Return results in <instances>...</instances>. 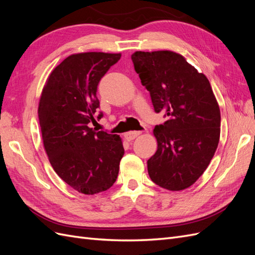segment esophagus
<instances>
[{
	"instance_id": "obj_1",
	"label": "esophagus",
	"mask_w": 255,
	"mask_h": 255,
	"mask_svg": "<svg viewBox=\"0 0 255 255\" xmlns=\"http://www.w3.org/2000/svg\"><path fill=\"white\" fill-rule=\"evenodd\" d=\"M140 134H141V132H139V130H129V132H128L126 134V138L128 140H133V139H135L137 136H139Z\"/></svg>"
}]
</instances>
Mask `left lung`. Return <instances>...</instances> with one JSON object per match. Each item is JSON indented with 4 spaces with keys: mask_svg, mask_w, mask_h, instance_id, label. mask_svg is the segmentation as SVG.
<instances>
[{
    "mask_svg": "<svg viewBox=\"0 0 255 255\" xmlns=\"http://www.w3.org/2000/svg\"><path fill=\"white\" fill-rule=\"evenodd\" d=\"M135 71L154 111L168 120L153 134L157 150L148 160L151 180L168 190L190 187L206 170L220 138V110L203 73L173 51H137Z\"/></svg>",
    "mask_w": 255,
    "mask_h": 255,
    "instance_id": "8db88e82",
    "label": "left lung"
}]
</instances>
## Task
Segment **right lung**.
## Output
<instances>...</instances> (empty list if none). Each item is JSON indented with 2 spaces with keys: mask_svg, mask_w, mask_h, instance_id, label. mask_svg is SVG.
Listing matches in <instances>:
<instances>
[{
  "mask_svg": "<svg viewBox=\"0 0 255 255\" xmlns=\"http://www.w3.org/2000/svg\"><path fill=\"white\" fill-rule=\"evenodd\" d=\"M120 57V53L72 54L53 69L40 96L38 118L50 163L61 180L84 195L111 188L125 154L118 135L88 127L100 104L98 84Z\"/></svg>",
  "mask_w": 255,
  "mask_h": 255,
  "instance_id": "right-lung-1",
  "label": "right lung"
}]
</instances>
